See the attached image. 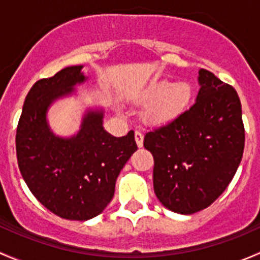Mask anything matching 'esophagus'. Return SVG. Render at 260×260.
Wrapping results in <instances>:
<instances>
[{
	"mask_svg": "<svg viewBox=\"0 0 260 260\" xmlns=\"http://www.w3.org/2000/svg\"><path fill=\"white\" fill-rule=\"evenodd\" d=\"M135 138H136V143H137L138 147H142L143 146V135L138 131H136L135 133Z\"/></svg>",
	"mask_w": 260,
	"mask_h": 260,
	"instance_id": "obj_1",
	"label": "esophagus"
}]
</instances>
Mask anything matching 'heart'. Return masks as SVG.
Returning <instances> with one entry per match:
<instances>
[{
	"label": "heart",
	"instance_id": "b5f03b06",
	"mask_svg": "<svg viewBox=\"0 0 260 260\" xmlns=\"http://www.w3.org/2000/svg\"><path fill=\"white\" fill-rule=\"evenodd\" d=\"M192 98V85L185 80L171 84L167 79L151 80L138 94L140 102L146 103L143 118L151 124H167L179 118Z\"/></svg>",
	"mask_w": 260,
	"mask_h": 260
}]
</instances>
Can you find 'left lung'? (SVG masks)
Masks as SVG:
<instances>
[{"instance_id":"left-lung-1","label":"left lung","mask_w":260,"mask_h":260,"mask_svg":"<svg viewBox=\"0 0 260 260\" xmlns=\"http://www.w3.org/2000/svg\"><path fill=\"white\" fill-rule=\"evenodd\" d=\"M196 102L179 118L146 133L154 159L153 188L159 203L190 215L210 206L234 177L244 151L238 93L209 70H199Z\"/></svg>"}]
</instances>
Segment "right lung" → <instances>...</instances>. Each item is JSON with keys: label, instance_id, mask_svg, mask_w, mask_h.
Masks as SVG:
<instances>
[{"label": "right lung", "instance_id": "obj_1", "mask_svg": "<svg viewBox=\"0 0 260 260\" xmlns=\"http://www.w3.org/2000/svg\"><path fill=\"white\" fill-rule=\"evenodd\" d=\"M81 69L83 65L64 68L34 84L18 120L16 153L26 185L46 209L62 219L85 221L111 203L118 175L137 145L133 131L114 137L104 129L102 108L86 109L77 135L52 132L49 108L85 83Z\"/></svg>", "mask_w": 260, "mask_h": 260}]
</instances>
